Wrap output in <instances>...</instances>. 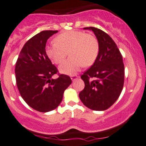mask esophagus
I'll return each instance as SVG.
<instances>
[{"label":"esophagus","instance_id":"34e87169","mask_svg":"<svg viewBox=\"0 0 146 146\" xmlns=\"http://www.w3.org/2000/svg\"><path fill=\"white\" fill-rule=\"evenodd\" d=\"M78 75H71V79L72 81H74L75 80H77V79H78Z\"/></svg>","mask_w":146,"mask_h":146}]
</instances>
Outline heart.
Returning <instances> with one entry per match:
<instances>
[{
	"instance_id": "b5f03b06",
	"label": "heart",
	"mask_w": 146,
	"mask_h": 146,
	"mask_svg": "<svg viewBox=\"0 0 146 146\" xmlns=\"http://www.w3.org/2000/svg\"><path fill=\"white\" fill-rule=\"evenodd\" d=\"M55 43L47 45V56L56 64L62 63L69 54L71 57L60 66L62 73L72 75L82 66H90L95 62L99 52V41L94 35L83 31H70L58 35Z\"/></svg>"
}]
</instances>
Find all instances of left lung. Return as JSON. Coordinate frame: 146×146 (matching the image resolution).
Returning <instances> with one entry per match:
<instances>
[{
  "label": "left lung",
  "mask_w": 146,
  "mask_h": 146,
  "mask_svg": "<svg viewBox=\"0 0 146 146\" xmlns=\"http://www.w3.org/2000/svg\"><path fill=\"white\" fill-rule=\"evenodd\" d=\"M92 30L97 38L99 52L95 62L81 78L85 84L79 94L83 104L90 110H108L117 101L124 86V66L122 56L109 35L94 27Z\"/></svg>",
  "instance_id": "left-lung-1"
}]
</instances>
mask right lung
Returning <instances> with one entry per match:
<instances>
[{
	"instance_id": "add662e5",
	"label": "right lung",
	"mask_w": 146,
	"mask_h": 146,
	"mask_svg": "<svg viewBox=\"0 0 146 146\" xmlns=\"http://www.w3.org/2000/svg\"><path fill=\"white\" fill-rule=\"evenodd\" d=\"M58 31H43L24 44L15 64V78L20 95L31 108L40 112L54 110L62 100L72 81L69 76H52L58 71L47 56V39Z\"/></svg>"
}]
</instances>
